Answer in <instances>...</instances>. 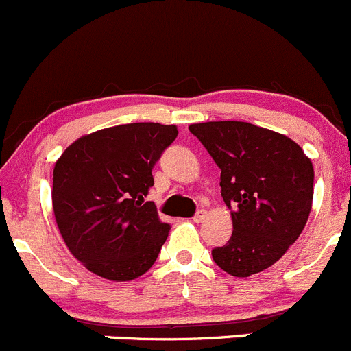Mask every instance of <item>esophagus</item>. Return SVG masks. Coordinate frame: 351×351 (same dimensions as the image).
I'll return each mask as SVG.
<instances>
[{
	"mask_svg": "<svg viewBox=\"0 0 351 351\" xmlns=\"http://www.w3.org/2000/svg\"><path fill=\"white\" fill-rule=\"evenodd\" d=\"M206 217H208V211L206 210H199L196 215H194L193 221H194V223H201V221L206 220Z\"/></svg>",
	"mask_w": 351,
	"mask_h": 351,
	"instance_id": "34e87169",
	"label": "esophagus"
}]
</instances>
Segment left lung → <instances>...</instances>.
Returning <instances> with one entry per match:
<instances>
[{"instance_id":"8db88e82","label":"left lung","mask_w":351,"mask_h":351,"mask_svg":"<svg viewBox=\"0 0 351 351\" xmlns=\"http://www.w3.org/2000/svg\"><path fill=\"white\" fill-rule=\"evenodd\" d=\"M220 167L230 208V241L211 251L228 275L245 278L275 265L298 239L314 197V167L289 136L242 121L191 124Z\"/></svg>"}]
</instances>
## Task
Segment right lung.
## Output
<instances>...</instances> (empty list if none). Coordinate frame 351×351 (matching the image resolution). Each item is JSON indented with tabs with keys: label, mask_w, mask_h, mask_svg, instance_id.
<instances>
[{
	"label": "right lung",
	"mask_w": 351,
	"mask_h": 351,
	"mask_svg": "<svg viewBox=\"0 0 351 351\" xmlns=\"http://www.w3.org/2000/svg\"><path fill=\"white\" fill-rule=\"evenodd\" d=\"M176 138L174 124H121L78 138L56 160L59 234L93 275L131 282L154 266L171 225L145 197L155 162Z\"/></svg>",
	"instance_id": "obj_1"
}]
</instances>
